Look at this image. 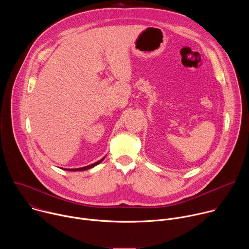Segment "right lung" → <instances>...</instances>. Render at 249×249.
I'll return each instance as SVG.
<instances>
[{"label": "right lung", "mask_w": 249, "mask_h": 249, "mask_svg": "<svg viewBox=\"0 0 249 249\" xmlns=\"http://www.w3.org/2000/svg\"><path fill=\"white\" fill-rule=\"evenodd\" d=\"M103 160H104V158H102L100 160H98V161H96V162H94V163H92V164H89V165H87V166H84V167H79V168H65V169H66V170H69V171H83V170H87V169L92 168V167H94L95 165L99 164Z\"/></svg>", "instance_id": "1"}]
</instances>
